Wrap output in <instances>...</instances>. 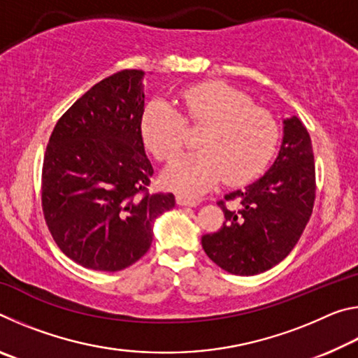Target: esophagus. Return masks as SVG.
Returning a JSON list of instances; mask_svg holds the SVG:
<instances>
[{"mask_svg":"<svg viewBox=\"0 0 358 358\" xmlns=\"http://www.w3.org/2000/svg\"><path fill=\"white\" fill-rule=\"evenodd\" d=\"M177 203L181 205V207H196V205H199V201H196V199H191V197H186V196H183V194H178Z\"/></svg>","mask_w":358,"mask_h":358,"instance_id":"34e87169","label":"esophagus"}]
</instances>
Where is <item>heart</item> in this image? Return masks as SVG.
<instances>
[{
	"label": "heart",
	"mask_w": 358,
	"mask_h": 358,
	"mask_svg": "<svg viewBox=\"0 0 358 358\" xmlns=\"http://www.w3.org/2000/svg\"><path fill=\"white\" fill-rule=\"evenodd\" d=\"M178 99L183 115L171 102L156 99L142 117L143 141L159 161L173 159L185 147L186 124L203 128L197 137L201 150L178 156L164 172L171 189L197 196L221 178L245 185L264 172L280 141V126L268 110L222 82L194 85Z\"/></svg>",
	"instance_id": "1"
}]
</instances>
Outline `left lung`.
<instances>
[{
    "label": "left lung",
    "mask_w": 358,
    "mask_h": 358,
    "mask_svg": "<svg viewBox=\"0 0 358 358\" xmlns=\"http://www.w3.org/2000/svg\"><path fill=\"white\" fill-rule=\"evenodd\" d=\"M282 124L273 164L264 177L217 202L226 221L217 232L202 237L207 256L232 275H257L280 264L294 250L313 213L316 167L311 137L296 117Z\"/></svg>",
    "instance_id": "obj_1"
}]
</instances>
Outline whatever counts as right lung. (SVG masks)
Returning a JSON list of instances; mask_svg holds the SVG:
<instances>
[{
    "mask_svg": "<svg viewBox=\"0 0 358 358\" xmlns=\"http://www.w3.org/2000/svg\"><path fill=\"white\" fill-rule=\"evenodd\" d=\"M143 71L96 83L53 129L42 166V211L53 240L85 268L120 271L150 250L153 222L175 207L148 191Z\"/></svg>",
    "mask_w": 358,
    "mask_h": 358,
    "instance_id": "obj_1",
    "label": "right lung"
}]
</instances>
